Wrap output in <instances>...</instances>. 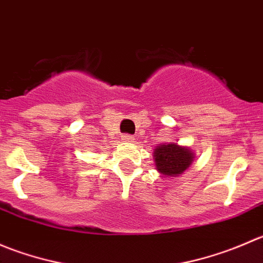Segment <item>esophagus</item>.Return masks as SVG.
Masks as SVG:
<instances>
[{"label":"esophagus","mask_w":263,"mask_h":263,"mask_svg":"<svg viewBox=\"0 0 263 263\" xmlns=\"http://www.w3.org/2000/svg\"><path fill=\"white\" fill-rule=\"evenodd\" d=\"M122 140L124 142H132L135 140V137L132 135H122Z\"/></svg>","instance_id":"esophagus-1"}]
</instances>
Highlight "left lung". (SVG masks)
I'll return each instance as SVG.
<instances>
[{"label": "left lung", "mask_w": 263, "mask_h": 263, "mask_svg": "<svg viewBox=\"0 0 263 263\" xmlns=\"http://www.w3.org/2000/svg\"><path fill=\"white\" fill-rule=\"evenodd\" d=\"M195 154L190 147L179 146L174 142L159 145L154 150L156 169L165 177H177L192 164Z\"/></svg>", "instance_id": "1"}]
</instances>
